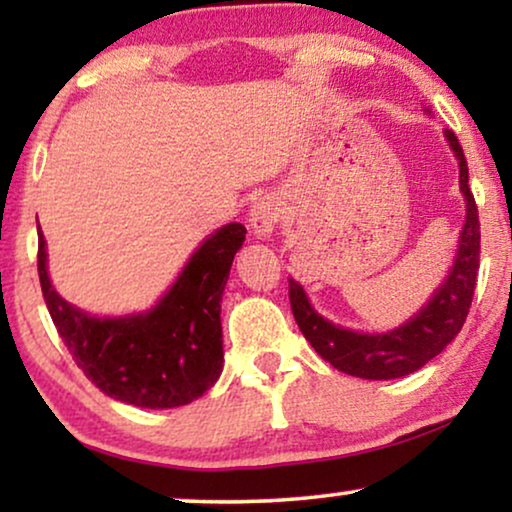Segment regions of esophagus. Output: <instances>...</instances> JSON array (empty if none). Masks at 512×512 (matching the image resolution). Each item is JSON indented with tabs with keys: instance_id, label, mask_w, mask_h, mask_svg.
Wrapping results in <instances>:
<instances>
[{
	"instance_id": "esophagus-1",
	"label": "esophagus",
	"mask_w": 512,
	"mask_h": 512,
	"mask_svg": "<svg viewBox=\"0 0 512 512\" xmlns=\"http://www.w3.org/2000/svg\"><path fill=\"white\" fill-rule=\"evenodd\" d=\"M283 217L281 203L274 196H264L260 200H255L250 210V226H252V234L267 238L274 234L278 219Z\"/></svg>"
}]
</instances>
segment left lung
<instances>
[{
    "instance_id": "8db88e82",
    "label": "left lung",
    "mask_w": 512,
    "mask_h": 512,
    "mask_svg": "<svg viewBox=\"0 0 512 512\" xmlns=\"http://www.w3.org/2000/svg\"><path fill=\"white\" fill-rule=\"evenodd\" d=\"M444 137L456 153L458 172H461L465 224L458 238L454 267L413 319L387 333L349 331L323 319L309 304L300 283L293 278L288 281L290 307L302 335L319 352V357L342 373L364 380H392L418 371L456 338L470 312L477 269H480V217L468 186V163L463 148L451 129H444Z\"/></svg>"
}]
</instances>
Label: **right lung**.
Here are the masks:
<instances>
[{
    "instance_id": "obj_1",
    "label": "right lung",
    "mask_w": 512,
    "mask_h": 512,
    "mask_svg": "<svg viewBox=\"0 0 512 512\" xmlns=\"http://www.w3.org/2000/svg\"><path fill=\"white\" fill-rule=\"evenodd\" d=\"M243 241V224L222 226L193 252L153 309L99 319L73 307L51 286L47 241L40 231L42 295L75 364L103 394L141 409H174L203 397L222 373V293Z\"/></svg>"
}]
</instances>
